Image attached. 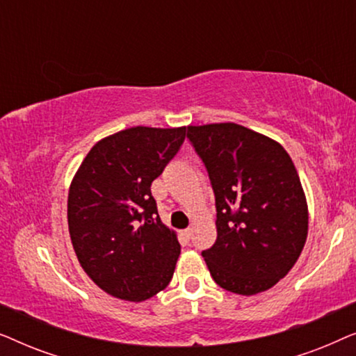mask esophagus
<instances>
[{"instance_id":"esophagus-1","label":"esophagus","mask_w":356,"mask_h":356,"mask_svg":"<svg viewBox=\"0 0 356 356\" xmlns=\"http://www.w3.org/2000/svg\"><path fill=\"white\" fill-rule=\"evenodd\" d=\"M191 233H193L191 228H184V230L181 232V235L186 238V240H189V238H191Z\"/></svg>"}]
</instances>
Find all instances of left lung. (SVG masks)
Segmentation results:
<instances>
[{
    "instance_id": "8db88e82",
    "label": "left lung",
    "mask_w": 356,
    "mask_h": 356,
    "mask_svg": "<svg viewBox=\"0 0 356 356\" xmlns=\"http://www.w3.org/2000/svg\"><path fill=\"white\" fill-rule=\"evenodd\" d=\"M211 179L217 240L202 251L212 279L238 295L269 290L289 274L308 236V206L290 155L235 123L188 126Z\"/></svg>"
}]
</instances>
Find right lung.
Here are the masks:
<instances>
[{
	"label": "right lung",
	"instance_id": "obj_1",
	"mask_svg": "<svg viewBox=\"0 0 356 356\" xmlns=\"http://www.w3.org/2000/svg\"><path fill=\"white\" fill-rule=\"evenodd\" d=\"M183 128L136 126L97 143L74 175L67 225L86 274L111 296L144 301L172 280L181 246L150 184L181 147Z\"/></svg>",
	"mask_w": 356,
	"mask_h": 356
}]
</instances>
